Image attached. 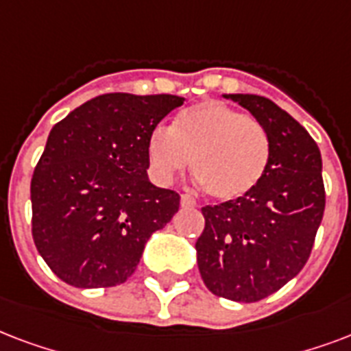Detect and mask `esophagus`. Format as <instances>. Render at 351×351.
Wrapping results in <instances>:
<instances>
[{"mask_svg":"<svg viewBox=\"0 0 351 351\" xmlns=\"http://www.w3.org/2000/svg\"><path fill=\"white\" fill-rule=\"evenodd\" d=\"M181 205H183V206H195V199L189 194H181Z\"/></svg>","mask_w":351,"mask_h":351,"instance_id":"1","label":"esophagus"}]
</instances>
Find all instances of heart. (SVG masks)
Segmentation results:
<instances>
[{"instance_id":"heart-1","label":"heart","mask_w":351,"mask_h":351,"mask_svg":"<svg viewBox=\"0 0 351 351\" xmlns=\"http://www.w3.org/2000/svg\"><path fill=\"white\" fill-rule=\"evenodd\" d=\"M152 178L170 183L190 168L208 197L232 201L254 190L267 172L271 138L262 122L219 100L181 111L172 128L157 126L146 143Z\"/></svg>"}]
</instances>
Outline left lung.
Returning <instances> with one entry per match:
<instances>
[{
    "label": "left lung",
    "instance_id": "obj_1",
    "mask_svg": "<svg viewBox=\"0 0 351 351\" xmlns=\"http://www.w3.org/2000/svg\"><path fill=\"white\" fill-rule=\"evenodd\" d=\"M265 126L267 172L238 199L205 205L195 241L201 278L218 297L258 302L295 278L308 262L326 206L322 159L311 135L273 100L225 95Z\"/></svg>",
    "mask_w": 351,
    "mask_h": 351
}]
</instances>
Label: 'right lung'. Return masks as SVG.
<instances>
[{"mask_svg":"<svg viewBox=\"0 0 351 351\" xmlns=\"http://www.w3.org/2000/svg\"><path fill=\"white\" fill-rule=\"evenodd\" d=\"M183 102L106 93L53 126L31 179L32 240L65 284H124L148 238L178 213V192L148 181L146 143Z\"/></svg>","mask_w":351,"mask_h":351,"instance_id":"1","label":"right lung"}]
</instances>
